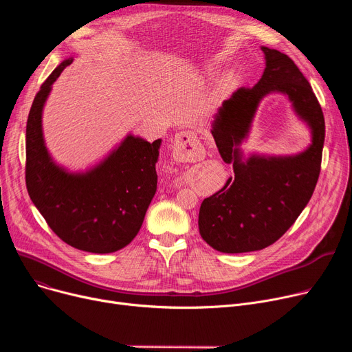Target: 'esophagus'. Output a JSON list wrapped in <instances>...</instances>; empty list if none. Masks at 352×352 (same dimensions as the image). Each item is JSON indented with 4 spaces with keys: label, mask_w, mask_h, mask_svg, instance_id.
Returning <instances> with one entry per match:
<instances>
[{
    "label": "esophagus",
    "mask_w": 352,
    "mask_h": 352,
    "mask_svg": "<svg viewBox=\"0 0 352 352\" xmlns=\"http://www.w3.org/2000/svg\"><path fill=\"white\" fill-rule=\"evenodd\" d=\"M173 154L174 158L179 162H192L202 158V155H204V148H202L199 140L194 133L181 131L174 138Z\"/></svg>",
    "instance_id": "obj_1"
}]
</instances>
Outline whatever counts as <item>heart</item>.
I'll return each instance as SVG.
<instances>
[{
	"mask_svg": "<svg viewBox=\"0 0 352 352\" xmlns=\"http://www.w3.org/2000/svg\"><path fill=\"white\" fill-rule=\"evenodd\" d=\"M231 81H232V77H231V76H227V77L223 80V82H221V87H223V88L228 87V85L231 84Z\"/></svg>",
	"mask_w": 352,
	"mask_h": 352,
	"instance_id": "obj_1",
	"label": "heart"
}]
</instances>
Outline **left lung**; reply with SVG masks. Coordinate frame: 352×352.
I'll return each mask as SVG.
<instances>
[{"label":"left lung","instance_id":"8db88e82","mask_svg":"<svg viewBox=\"0 0 352 352\" xmlns=\"http://www.w3.org/2000/svg\"><path fill=\"white\" fill-rule=\"evenodd\" d=\"M265 69L252 88L241 87L223 102L211 134L218 151L232 164L234 177L202 201L198 228L204 241L227 254L263 250L280 239L302 212L321 171L325 121L321 105L300 68L288 55L261 47ZM271 91L287 95L311 129V145L288 157L242 158L239 145L248 136L261 100Z\"/></svg>","mask_w":352,"mask_h":352}]
</instances>
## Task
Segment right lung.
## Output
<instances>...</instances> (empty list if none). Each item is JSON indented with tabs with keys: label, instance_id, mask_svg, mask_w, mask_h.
<instances>
[{
	"label": "right lung",
	"instance_id": "add662e5",
	"mask_svg": "<svg viewBox=\"0 0 352 352\" xmlns=\"http://www.w3.org/2000/svg\"><path fill=\"white\" fill-rule=\"evenodd\" d=\"M72 63L64 60L32 101L25 134V184L50 228L68 245L94 254L116 252L133 241L157 191L161 140L129 134L94 168L68 173L44 142L43 108L52 84Z\"/></svg>",
	"mask_w": 352,
	"mask_h": 352
}]
</instances>
